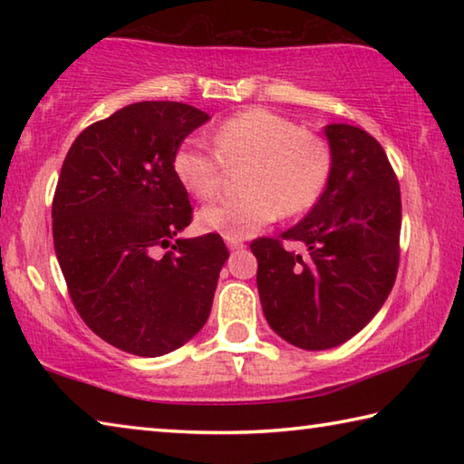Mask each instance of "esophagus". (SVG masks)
Returning <instances> with one entry per match:
<instances>
[{
    "label": "esophagus",
    "mask_w": 464,
    "mask_h": 464,
    "mask_svg": "<svg viewBox=\"0 0 464 464\" xmlns=\"http://www.w3.org/2000/svg\"><path fill=\"white\" fill-rule=\"evenodd\" d=\"M227 246H229V249H243L246 247V243L241 239H227Z\"/></svg>",
    "instance_id": "esophagus-1"
}]
</instances>
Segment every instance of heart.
<instances>
[{
    "instance_id": "heart-1",
    "label": "heart",
    "mask_w": 464,
    "mask_h": 464,
    "mask_svg": "<svg viewBox=\"0 0 464 464\" xmlns=\"http://www.w3.org/2000/svg\"><path fill=\"white\" fill-rule=\"evenodd\" d=\"M215 151L186 140L174 155L178 182L196 198L218 194L227 169L246 168L239 198L208 204L198 213L204 231L246 239L282 217L307 213L332 174V153L317 135L286 116L251 108L223 121L213 132Z\"/></svg>"
}]
</instances>
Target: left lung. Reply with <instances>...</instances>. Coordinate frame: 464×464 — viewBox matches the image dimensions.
Instances as JSON below:
<instances>
[{
	"mask_svg": "<svg viewBox=\"0 0 464 464\" xmlns=\"http://www.w3.org/2000/svg\"><path fill=\"white\" fill-rule=\"evenodd\" d=\"M332 174L315 207L281 239L251 241L266 321L303 350L335 348L371 321L395 285L401 192L379 140L327 124Z\"/></svg>",
	"mask_w": 464,
	"mask_h": 464,
	"instance_id": "left-lung-1",
	"label": "left lung"
}]
</instances>
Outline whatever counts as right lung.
Segmentation results:
<instances>
[{
	"instance_id": "1",
	"label": "right lung",
	"mask_w": 464,
	"mask_h": 464,
	"mask_svg": "<svg viewBox=\"0 0 464 464\" xmlns=\"http://www.w3.org/2000/svg\"><path fill=\"white\" fill-rule=\"evenodd\" d=\"M208 119L182 102H137L82 130L63 161L53 241L69 296L129 354H169L210 315L229 251L217 233L176 239L192 207L174 174L182 140Z\"/></svg>"
}]
</instances>
